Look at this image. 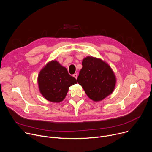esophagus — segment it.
I'll use <instances>...</instances> for the list:
<instances>
[{"instance_id":"34e87169","label":"esophagus","mask_w":152,"mask_h":152,"mask_svg":"<svg viewBox=\"0 0 152 152\" xmlns=\"http://www.w3.org/2000/svg\"><path fill=\"white\" fill-rule=\"evenodd\" d=\"M73 76L75 78L77 79V73H75V74L73 75Z\"/></svg>"}]
</instances>
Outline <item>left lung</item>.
<instances>
[{
    "mask_svg": "<svg viewBox=\"0 0 152 152\" xmlns=\"http://www.w3.org/2000/svg\"><path fill=\"white\" fill-rule=\"evenodd\" d=\"M82 64L77 80L90 99L99 102L113 93L116 78L109 65L93 56L85 58Z\"/></svg>",
    "mask_w": 152,
    "mask_h": 152,
    "instance_id": "obj_1",
    "label": "left lung"
}]
</instances>
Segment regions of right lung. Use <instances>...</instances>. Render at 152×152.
<instances>
[{
	"label": "right lung",
	"mask_w": 152,
	"mask_h": 152,
	"mask_svg": "<svg viewBox=\"0 0 152 152\" xmlns=\"http://www.w3.org/2000/svg\"><path fill=\"white\" fill-rule=\"evenodd\" d=\"M77 83L66 68L56 61L48 62L39 73L38 83L39 91L46 100L61 102L66 97L70 86Z\"/></svg>",
	"instance_id": "add662e5"
}]
</instances>
